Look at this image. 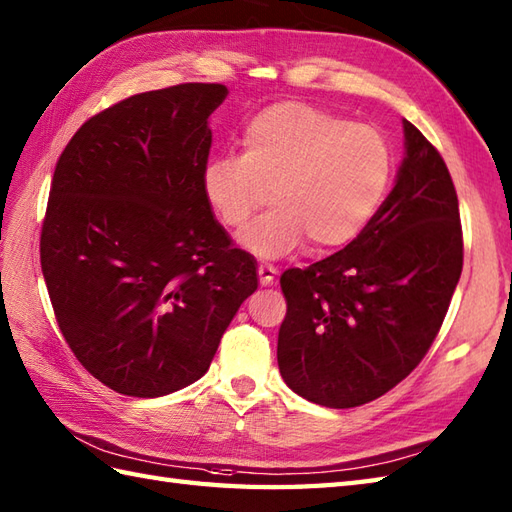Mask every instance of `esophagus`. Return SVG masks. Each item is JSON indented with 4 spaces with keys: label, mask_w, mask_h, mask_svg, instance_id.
Segmentation results:
<instances>
[{
    "label": "esophagus",
    "mask_w": 512,
    "mask_h": 512,
    "mask_svg": "<svg viewBox=\"0 0 512 512\" xmlns=\"http://www.w3.org/2000/svg\"><path fill=\"white\" fill-rule=\"evenodd\" d=\"M276 278H278L276 267H271V265H260L258 267V280H260V285H263V287L274 285Z\"/></svg>",
    "instance_id": "34e87169"
}]
</instances>
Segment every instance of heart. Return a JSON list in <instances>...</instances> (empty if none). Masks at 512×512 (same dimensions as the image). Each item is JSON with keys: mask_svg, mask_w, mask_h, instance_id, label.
<instances>
[{"mask_svg": "<svg viewBox=\"0 0 512 512\" xmlns=\"http://www.w3.org/2000/svg\"><path fill=\"white\" fill-rule=\"evenodd\" d=\"M392 179V151L368 124H350L304 102L269 105L247 122L243 155L212 157L203 190L223 225L241 232L258 258L287 256L309 241L311 252L350 245L381 208Z\"/></svg>", "mask_w": 512, "mask_h": 512, "instance_id": "1", "label": "heart"}]
</instances>
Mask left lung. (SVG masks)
<instances>
[{
	"label": "left lung",
	"instance_id": "obj_1",
	"mask_svg": "<svg viewBox=\"0 0 512 512\" xmlns=\"http://www.w3.org/2000/svg\"><path fill=\"white\" fill-rule=\"evenodd\" d=\"M394 188L350 245L287 269L278 368L302 399L344 410L379 399L425 357L462 274L458 195L440 153L403 120Z\"/></svg>",
	"mask_w": 512,
	"mask_h": 512
}]
</instances>
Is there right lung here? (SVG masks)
I'll return each mask as SVG.
<instances>
[{
  "label": "right lung",
  "mask_w": 512,
  "mask_h": 512,
  "mask_svg": "<svg viewBox=\"0 0 512 512\" xmlns=\"http://www.w3.org/2000/svg\"><path fill=\"white\" fill-rule=\"evenodd\" d=\"M227 96L184 83L118 102L74 133L56 164L41 271L65 342L107 388L155 399L208 372L258 289L203 190Z\"/></svg>",
  "instance_id": "1"
}]
</instances>
